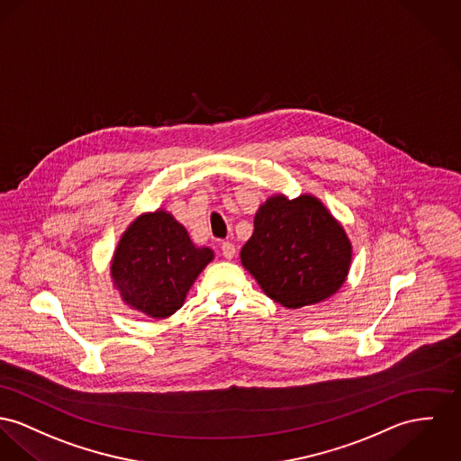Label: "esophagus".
Returning a JSON list of instances; mask_svg holds the SVG:
<instances>
[{
    "label": "esophagus",
    "mask_w": 461,
    "mask_h": 461,
    "mask_svg": "<svg viewBox=\"0 0 461 461\" xmlns=\"http://www.w3.org/2000/svg\"><path fill=\"white\" fill-rule=\"evenodd\" d=\"M221 250H222V256H224L226 259H233L235 254H237V248H235L231 242H222Z\"/></svg>",
    "instance_id": "obj_1"
}]
</instances>
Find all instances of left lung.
<instances>
[{"instance_id":"1","label":"left lung","mask_w":461,"mask_h":461,"mask_svg":"<svg viewBox=\"0 0 461 461\" xmlns=\"http://www.w3.org/2000/svg\"><path fill=\"white\" fill-rule=\"evenodd\" d=\"M242 267L263 293L287 309L316 305L346 283L353 246L339 219L314 194L268 196L240 250Z\"/></svg>"}]
</instances>
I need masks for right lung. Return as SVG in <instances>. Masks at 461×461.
<instances>
[{
	"instance_id": "add662e5",
	"label": "right lung",
	"mask_w": 461,
	"mask_h": 461,
	"mask_svg": "<svg viewBox=\"0 0 461 461\" xmlns=\"http://www.w3.org/2000/svg\"><path fill=\"white\" fill-rule=\"evenodd\" d=\"M212 259V249L198 248L172 213L158 209L140 213L124 230L110 259V277L124 305L149 318H170Z\"/></svg>"
}]
</instances>
